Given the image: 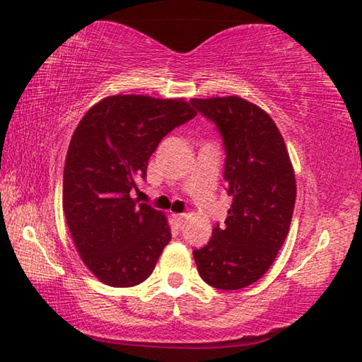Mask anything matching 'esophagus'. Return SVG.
Returning <instances> with one entry per match:
<instances>
[{"label": "esophagus", "mask_w": 362, "mask_h": 362, "mask_svg": "<svg viewBox=\"0 0 362 362\" xmlns=\"http://www.w3.org/2000/svg\"><path fill=\"white\" fill-rule=\"evenodd\" d=\"M173 221H175L176 224L181 227L182 224H185V221H186V214H173Z\"/></svg>", "instance_id": "obj_1"}]
</instances>
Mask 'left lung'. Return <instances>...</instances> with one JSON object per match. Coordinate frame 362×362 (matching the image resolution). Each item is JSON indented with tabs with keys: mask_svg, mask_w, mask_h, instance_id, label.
Returning <instances> with one entry per match:
<instances>
[{
	"mask_svg": "<svg viewBox=\"0 0 362 362\" xmlns=\"http://www.w3.org/2000/svg\"><path fill=\"white\" fill-rule=\"evenodd\" d=\"M189 103L221 133L232 196L224 226L217 224L207 245L192 255L207 285L245 288L270 269L288 234L296 199L293 166L284 136L260 107L240 97Z\"/></svg>",
	"mask_w": 362,
	"mask_h": 362,
	"instance_id": "obj_1",
	"label": "left lung"
}]
</instances>
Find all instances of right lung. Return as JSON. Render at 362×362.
<instances>
[{
    "mask_svg": "<svg viewBox=\"0 0 362 362\" xmlns=\"http://www.w3.org/2000/svg\"><path fill=\"white\" fill-rule=\"evenodd\" d=\"M196 117L182 98L112 95L95 103L69 145L62 207L87 269L110 286L145 281L171 240L163 212L133 199L148 160L171 130Z\"/></svg>",
    "mask_w": 362,
    "mask_h": 362,
    "instance_id": "obj_1",
    "label": "right lung"
}]
</instances>
